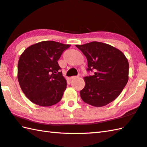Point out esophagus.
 Segmentation results:
<instances>
[{"label":"esophagus","mask_w":147,"mask_h":147,"mask_svg":"<svg viewBox=\"0 0 147 147\" xmlns=\"http://www.w3.org/2000/svg\"><path fill=\"white\" fill-rule=\"evenodd\" d=\"M79 78V76H71V78H70V79L71 80H74V79H76V78Z\"/></svg>","instance_id":"obj_1"}]
</instances>
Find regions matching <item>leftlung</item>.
<instances>
[{
    "label": "left lung",
    "instance_id": "left-lung-1",
    "mask_svg": "<svg viewBox=\"0 0 147 147\" xmlns=\"http://www.w3.org/2000/svg\"><path fill=\"white\" fill-rule=\"evenodd\" d=\"M76 47L88 62L92 76L84 77L85 87L80 96L85 102L101 107L113 101L122 92L129 79V62L119 49L106 43L93 41Z\"/></svg>",
    "mask_w": 147,
    "mask_h": 147
}]
</instances>
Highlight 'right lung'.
Segmentation results:
<instances>
[{"label":"right lung","mask_w":147,"mask_h":147,"mask_svg":"<svg viewBox=\"0 0 147 147\" xmlns=\"http://www.w3.org/2000/svg\"><path fill=\"white\" fill-rule=\"evenodd\" d=\"M70 46L53 41H41L28 47L20 55L18 82L31 102L50 106L61 100L67 82L57 61Z\"/></svg>","instance_id":"1"}]
</instances>
